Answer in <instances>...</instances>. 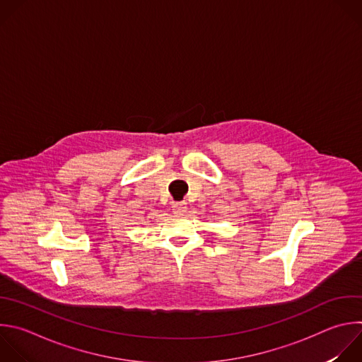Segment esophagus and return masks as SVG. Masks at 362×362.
<instances>
[{
  "label": "esophagus",
  "mask_w": 362,
  "mask_h": 362,
  "mask_svg": "<svg viewBox=\"0 0 362 362\" xmlns=\"http://www.w3.org/2000/svg\"><path fill=\"white\" fill-rule=\"evenodd\" d=\"M172 210L175 214H183L187 211V204L185 202H173L172 203Z\"/></svg>",
  "instance_id": "esophagus-1"
}]
</instances>
